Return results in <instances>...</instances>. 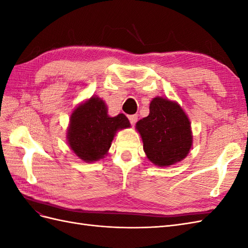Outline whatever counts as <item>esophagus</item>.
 I'll return each instance as SVG.
<instances>
[{
  "mask_svg": "<svg viewBox=\"0 0 248 248\" xmlns=\"http://www.w3.org/2000/svg\"><path fill=\"white\" fill-rule=\"evenodd\" d=\"M128 119H129V122L132 126L136 125V123L138 122V115H130V116H128Z\"/></svg>",
  "mask_w": 248,
  "mask_h": 248,
  "instance_id": "34e87169",
  "label": "esophagus"
}]
</instances>
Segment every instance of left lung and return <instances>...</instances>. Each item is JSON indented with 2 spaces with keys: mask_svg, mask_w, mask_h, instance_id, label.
Instances as JSON below:
<instances>
[{
  "mask_svg": "<svg viewBox=\"0 0 248 248\" xmlns=\"http://www.w3.org/2000/svg\"><path fill=\"white\" fill-rule=\"evenodd\" d=\"M147 157L156 166L168 167L188 154L192 136L190 122L176 102L156 97L150 114L137 123Z\"/></svg>",
  "mask_w": 248,
  "mask_h": 248,
  "instance_id": "left-lung-1",
  "label": "left lung"
}]
</instances>
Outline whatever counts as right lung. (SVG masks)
I'll use <instances>...</instances> for the list:
<instances>
[{"instance_id": "obj_1", "label": "right lung", "mask_w": 248, "mask_h": 248, "mask_svg": "<svg viewBox=\"0 0 248 248\" xmlns=\"http://www.w3.org/2000/svg\"><path fill=\"white\" fill-rule=\"evenodd\" d=\"M130 126L124 114L108 116L106 103L98 97L80 104L73 110L68 129V142L72 151L87 162L106 155L117 130Z\"/></svg>"}]
</instances>
